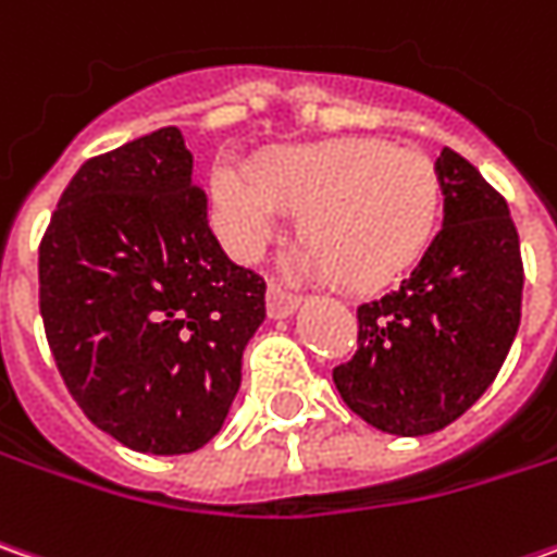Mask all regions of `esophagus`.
<instances>
[{
    "label": "esophagus",
    "instance_id": "obj_1",
    "mask_svg": "<svg viewBox=\"0 0 557 557\" xmlns=\"http://www.w3.org/2000/svg\"><path fill=\"white\" fill-rule=\"evenodd\" d=\"M298 301L301 298L296 293H289V289H283L280 283L268 286V314L271 317H289L298 308Z\"/></svg>",
    "mask_w": 557,
    "mask_h": 557
}]
</instances>
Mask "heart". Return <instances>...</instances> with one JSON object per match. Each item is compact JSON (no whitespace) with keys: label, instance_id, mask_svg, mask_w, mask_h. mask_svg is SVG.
Returning <instances> with one entry per match:
<instances>
[{"label":"heart","instance_id":"heart-1","mask_svg":"<svg viewBox=\"0 0 557 557\" xmlns=\"http://www.w3.org/2000/svg\"><path fill=\"white\" fill-rule=\"evenodd\" d=\"M212 194L240 252L259 249L283 215H298L305 264L348 293H379L416 268L444 197L425 153L363 135L280 147L252 163V175L215 169Z\"/></svg>","mask_w":557,"mask_h":557}]
</instances>
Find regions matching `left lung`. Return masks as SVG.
<instances>
[{
    "mask_svg": "<svg viewBox=\"0 0 557 557\" xmlns=\"http://www.w3.org/2000/svg\"><path fill=\"white\" fill-rule=\"evenodd\" d=\"M444 227L410 277L357 308V351L333 370L342 400L373 429H447L496 379L521 323L524 261L506 197L474 165L437 157Z\"/></svg>",
    "mask_w": 557,
    "mask_h": 557,
    "instance_id": "1",
    "label": "left lung"
}]
</instances>
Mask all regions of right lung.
<instances>
[{
    "mask_svg": "<svg viewBox=\"0 0 557 557\" xmlns=\"http://www.w3.org/2000/svg\"><path fill=\"white\" fill-rule=\"evenodd\" d=\"M175 125L98 153L39 243V311L67 392L128 450L194 453L240 388L264 280L224 256Z\"/></svg>",
    "mask_w": 557,
    "mask_h": 557,
    "instance_id": "right-lung-1",
    "label": "right lung"
}]
</instances>
